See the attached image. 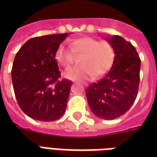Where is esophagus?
<instances>
[{
  "mask_svg": "<svg viewBox=\"0 0 157 157\" xmlns=\"http://www.w3.org/2000/svg\"><path fill=\"white\" fill-rule=\"evenodd\" d=\"M84 85H85V86H87V84H86V83H85Z\"/></svg>",
  "mask_w": 157,
  "mask_h": 157,
  "instance_id": "1",
  "label": "esophagus"
}]
</instances>
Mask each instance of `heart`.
<instances>
[{
	"instance_id": "b5f03b06",
	"label": "heart",
	"mask_w": 157,
	"mask_h": 157,
	"mask_svg": "<svg viewBox=\"0 0 157 157\" xmlns=\"http://www.w3.org/2000/svg\"><path fill=\"white\" fill-rule=\"evenodd\" d=\"M71 52L62 44L55 51V60L59 66L67 68L73 62V54H81L78 67H74L64 71L65 78L72 81L87 80L104 75L112 65L114 60V50L111 43L99 40L90 36H83L70 42Z\"/></svg>"
}]
</instances>
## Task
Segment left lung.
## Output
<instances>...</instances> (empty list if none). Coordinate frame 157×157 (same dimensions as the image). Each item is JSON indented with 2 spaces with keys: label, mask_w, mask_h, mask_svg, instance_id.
I'll list each match as a JSON object with an SVG mask.
<instances>
[{
  "label": "left lung",
  "mask_w": 157,
  "mask_h": 157,
  "mask_svg": "<svg viewBox=\"0 0 157 157\" xmlns=\"http://www.w3.org/2000/svg\"><path fill=\"white\" fill-rule=\"evenodd\" d=\"M113 47L114 62L103 78L86 90L91 111L96 117L113 120L124 115L136 99L141 60L136 49L120 36L106 38Z\"/></svg>",
  "instance_id": "left-lung-1"
}]
</instances>
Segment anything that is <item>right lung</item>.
Segmentation results:
<instances>
[{
    "mask_svg": "<svg viewBox=\"0 0 157 157\" xmlns=\"http://www.w3.org/2000/svg\"><path fill=\"white\" fill-rule=\"evenodd\" d=\"M68 33L28 40L13 59L11 71L16 99L24 113L34 120L53 121L66 111L71 82L61 78L55 51Z\"/></svg>",
    "mask_w": 157,
    "mask_h": 157,
    "instance_id": "1",
    "label": "right lung"
}]
</instances>
